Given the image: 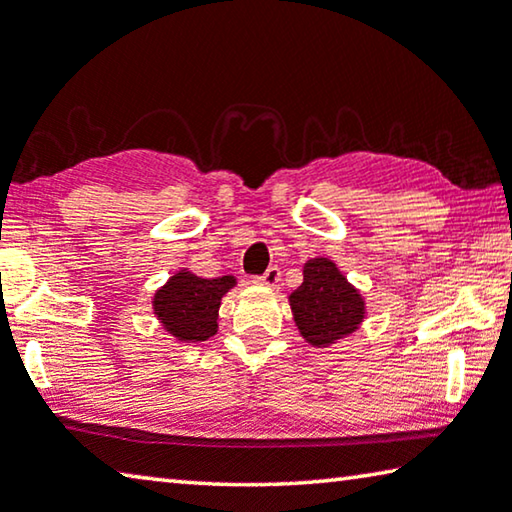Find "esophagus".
<instances>
[{
    "mask_svg": "<svg viewBox=\"0 0 512 512\" xmlns=\"http://www.w3.org/2000/svg\"><path fill=\"white\" fill-rule=\"evenodd\" d=\"M257 282H259V285H264V287H278L280 269H278V266H269L264 275H259Z\"/></svg>",
    "mask_w": 512,
    "mask_h": 512,
    "instance_id": "1",
    "label": "esophagus"
}]
</instances>
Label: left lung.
<instances>
[{
	"label": "left lung",
	"instance_id": "8db88e82",
	"mask_svg": "<svg viewBox=\"0 0 512 512\" xmlns=\"http://www.w3.org/2000/svg\"><path fill=\"white\" fill-rule=\"evenodd\" d=\"M298 332L310 346L326 348L353 335L367 316L364 298L337 264L314 257L303 266V285L289 296Z\"/></svg>",
	"mask_w": 512,
	"mask_h": 512
}]
</instances>
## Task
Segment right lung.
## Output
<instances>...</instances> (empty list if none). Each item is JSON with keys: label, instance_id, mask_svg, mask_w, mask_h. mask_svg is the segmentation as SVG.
<instances>
[{"label": "right lung", "instance_id": "right-lung-1", "mask_svg": "<svg viewBox=\"0 0 512 512\" xmlns=\"http://www.w3.org/2000/svg\"><path fill=\"white\" fill-rule=\"evenodd\" d=\"M234 285H237L234 275L207 280L182 269L157 289L152 310L168 335L180 342H207L218 330L221 300Z\"/></svg>", "mask_w": 512, "mask_h": 512}]
</instances>
